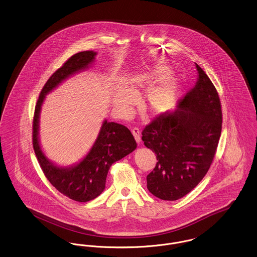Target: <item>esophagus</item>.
<instances>
[{
  "label": "esophagus",
  "mask_w": 257,
  "mask_h": 257,
  "mask_svg": "<svg viewBox=\"0 0 257 257\" xmlns=\"http://www.w3.org/2000/svg\"><path fill=\"white\" fill-rule=\"evenodd\" d=\"M132 134L134 136L135 140H136V142L138 143V144H140V142H141V133H140V130H139V128H137V127H134L132 130Z\"/></svg>",
  "instance_id": "34e87169"
}]
</instances>
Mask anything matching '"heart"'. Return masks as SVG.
I'll return each instance as SVG.
<instances>
[{"instance_id":"1","label":"heart","mask_w":257,"mask_h":257,"mask_svg":"<svg viewBox=\"0 0 257 257\" xmlns=\"http://www.w3.org/2000/svg\"><path fill=\"white\" fill-rule=\"evenodd\" d=\"M178 87V80L174 76L165 77L158 86L153 87L147 95V108L152 113H161L168 110L173 103ZM133 93H138L134 88ZM137 96L127 90H123L115 98V106L123 113H129L135 103Z\"/></svg>"}]
</instances>
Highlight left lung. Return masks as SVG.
<instances>
[{
    "label": "left lung",
    "mask_w": 257,
    "mask_h": 257,
    "mask_svg": "<svg viewBox=\"0 0 257 257\" xmlns=\"http://www.w3.org/2000/svg\"><path fill=\"white\" fill-rule=\"evenodd\" d=\"M173 111L160 113L142 132L157 158L147 189L163 200H177L196 188L213 163L220 141L222 113L218 91L203 69Z\"/></svg>",
    "instance_id": "left-lung-1"
}]
</instances>
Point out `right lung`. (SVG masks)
I'll return each mask as SVG.
<instances>
[{"mask_svg": "<svg viewBox=\"0 0 257 257\" xmlns=\"http://www.w3.org/2000/svg\"><path fill=\"white\" fill-rule=\"evenodd\" d=\"M95 55L93 51L77 53L53 73L37 99L33 119V147L44 175L62 195L79 202H86L97 197L105 189L110 166L137 148L134 137L127 127L107 120L103 123L97 140L88 154L74 167L59 168L53 165L40 148L38 118L45 95L70 75L86 68L93 61Z\"/></svg>", "mask_w": 257, "mask_h": 257, "instance_id": "1", "label": "right lung"}]
</instances>
